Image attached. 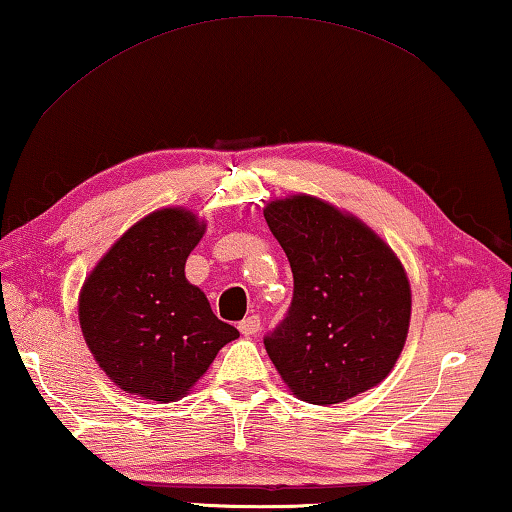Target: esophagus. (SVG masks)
Instances as JSON below:
<instances>
[{
  "instance_id": "obj_1",
  "label": "esophagus",
  "mask_w": 512,
  "mask_h": 512,
  "mask_svg": "<svg viewBox=\"0 0 512 512\" xmlns=\"http://www.w3.org/2000/svg\"><path fill=\"white\" fill-rule=\"evenodd\" d=\"M239 332L244 336H255L259 332V316H248L239 323Z\"/></svg>"
}]
</instances>
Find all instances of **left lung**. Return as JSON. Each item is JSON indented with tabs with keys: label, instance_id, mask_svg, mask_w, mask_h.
I'll use <instances>...</instances> for the list:
<instances>
[{
	"label": "left lung",
	"instance_id": "left-lung-1",
	"mask_svg": "<svg viewBox=\"0 0 512 512\" xmlns=\"http://www.w3.org/2000/svg\"><path fill=\"white\" fill-rule=\"evenodd\" d=\"M264 219L293 273L289 314L264 339L284 384L318 406L381 384L411 323L400 257L359 216L309 194L266 203Z\"/></svg>",
	"mask_w": 512,
	"mask_h": 512
}]
</instances>
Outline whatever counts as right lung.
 Returning a JSON list of instances; mask_svg holds the SVG:
<instances>
[{"mask_svg": "<svg viewBox=\"0 0 512 512\" xmlns=\"http://www.w3.org/2000/svg\"><path fill=\"white\" fill-rule=\"evenodd\" d=\"M205 228L192 210L162 207L131 225L85 277L83 339L121 391L176 402L239 336L185 277Z\"/></svg>", "mask_w": 512, "mask_h": 512, "instance_id": "obj_1", "label": "right lung"}]
</instances>
